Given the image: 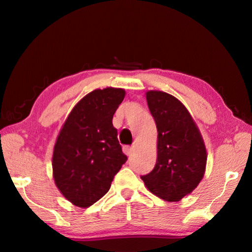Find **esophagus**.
<instances>
[{
    "label": "esophagus",
    "instance_id": "obj_1",
    "mask_svg": "<svg viewBox=\"0 0 252 252\" xmlns=\"http://www.w3.org/2000/svg\"><path fill=\"white\" fill-rule=\"evenodd\" d=\"M123 152H125V155L126 156H131L132 155V151H133V148L130 147V146H125L122 148Z\"/></svg>",
    "mask_w": 252,
    "mask_h": 252
}]
</instances>
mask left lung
<instances>
[{
	"instance_id": "8db88e82",
	"label": "left lung",
	"mask_w": 252,
	"mask_h": 252,
	"mask_svg": "<svg viewBox=\"0 0 252 252\" xmlns=\"http://www.w3.org/2000/svg\"><path fill=\"white\" fill-rule=\"evenodd\" d=\"M149 110L158 130L155 168L141 176L149 190L165 201H179L202 180L207 151L197 125L177 97L148 91Z\"/></svg>"
}]
</instances>
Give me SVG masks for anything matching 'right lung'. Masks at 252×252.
<instances>
[{
  "instance_id": "obj_1",
  "label": "right lung",
  "mask_w": 252,
  "mask_h": 252,
  "mask_svg": "<svg viewBox=\"0 0 252 252\" xmlns=\"http://www.w3.org/2000/svg\"><path fill=\"white\" fill-rule=\"evenodd\" d=\"M125 95L123 89L114 88L90 92L72 109L58 135L54 182L76 207L88 208L103 197L127 160L112 125Z\"/></svg>"
}]
</instances>
